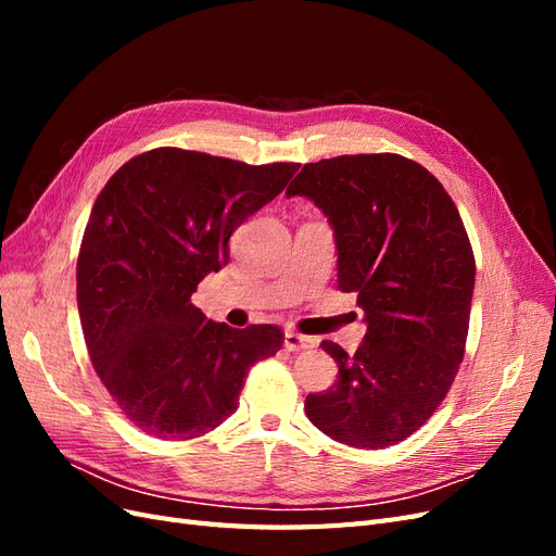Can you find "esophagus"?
<instances>
[{
    "instance_id": "1",
    "label": "esophagus",
    "mask_w": 556,
    "mask_h": 556,
    "mask_svg": "<svg viewBox=\"0 0 556 556\" xmlns=\"http://www.w3.org/2000/svg\"><path fill=\"white\" fill-rule=\"evenodd\" d=\"M311 345H313V341L308 339V336H301L296 331H285V348L288 350L296 352V350H306Z\"/></svg>"
}]
</instances>
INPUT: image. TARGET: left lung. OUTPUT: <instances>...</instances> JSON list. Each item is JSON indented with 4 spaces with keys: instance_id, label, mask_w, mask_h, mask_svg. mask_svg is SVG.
Masks as SVG:
<instances>
[{
    "instance_id": "obj_1",
    "label": "left lung",
    "mask_w": 556,
    "mask_h": 556,
    "mask_svg": "<svg viewBox=\"0 0 556 556\" xmlns=\"http://www.w3.org/2000/svg\"><path fill=\"white\" fill-rule=\"evenodd\" d=\"M288 197L327 215L339 290L357 292L366 336L306 415L329 439L380 450L408 439L441 406L464 359L476 260L457 206L422 164L394 153L306 164Z\"/></svg>"
}]
</instances>
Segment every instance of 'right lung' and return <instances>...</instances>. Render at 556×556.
Here are the masks:
<instances>
[{
  "instance_id": "right-lung-1",
  "label": "right lung",
  "mask_w": 556,
  "mask_h": 556,
  "mask_svg": "<svg viewBox=\"0 0 556 556\" xmlns=\"http://www.w3.org/2000/svg\"><path fill=\"white\" fill-rule=\"evenodd\" d=\"M296 169L155 148L99 192L76 264L80 327L97 376L148 435L188 441L220 427L250 366L280 350L278 327L213 323L190 299L229 262L233 229Z\"/></svg>"
}]
</instances>
